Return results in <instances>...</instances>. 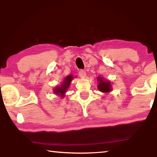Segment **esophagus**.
I'll use <instances>...</instances> for the list:
<instances>
[{
    "label": "esophagus",
    "instance_id": "esophagus-1",
    "mask_svg": "<svg viewBox=\"0 0 157 157\" xmlns=\"http://www.w3.org/2000/svg\"><path fill=\"white\" fill-rule=\"evenodd\" d=\"M79 75L82 77V78H86V73L85 71L84 70H80L79 71Z\"/></svg>",
    "mask_w": 157,
    "mask_h": 157
}]
</instances>
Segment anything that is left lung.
Here are the masks:
<instances>
[{
    "label": "left lung",
    "instance_id": "8db88e82",
    "mask_svg": "<svg viewBox=\"0 0 157 157\" xmlns=\"http://www.w3.org/2000/svg\"><path fill=\"white\" fill-rule=\"evenodd\" d=\"M97 80L99 82V84L97 86V88L99 90V91L105 93L112 91V88L111 85V82L108 80H105V79H103V78H101V77H98L97 78Z\"/></svg>",
    "mask_w": 157,
    "mask_h": 157
}]
</instances>
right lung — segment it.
I'll return each mask as SVG.
<instances>
[{
	"label": "right lung",
	"mask_w": 157,
	"mask_h": 157,
	"mask_svg": "<svg viewBox=\"0 0 157 157\" xmlns=\"http://www.w3.org/2000/svg\"><path fill=\"white\" fill-rule=\"evenodd\" d=\"M73 79V76L72 75H69L68 76H67L64 79L63 82H62V84L59 86H57L54 89V93L59 95L61 97H64V93H66L67 89L69 88L72 79Z\"/></svg>",
	"instance_id": "obj_1"
}]
</instances>
